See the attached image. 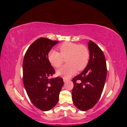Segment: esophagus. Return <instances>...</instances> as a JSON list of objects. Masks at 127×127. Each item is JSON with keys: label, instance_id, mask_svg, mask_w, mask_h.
<instances>
[{"label": "esophagus", "instance_id": "1", "mask_svg": "<svg viewBox=\"0 0 127 127\" xmlns=\"http://www.w3.org/2000/svg\"><path fill=\"white\" fill-rule=\"evenodd\" d=\"M63 80H64V83H66V82L68 81V79L67 78H63Z\"/></svg>", "mask_w": 127, "mask_h": 127}]
</instances>
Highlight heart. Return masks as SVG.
Returning <instances> with one entry per match:
<instances>
[{
	"label": "heart",
	"instance_id": "obj_1",
	"mask_svg": "<svg viewBox=\"0 0 127 127\" xmlns=\"http://www.w3.org/2000/svg\"><path fill=\"white\" fill-rule=\"evenodd\" d=\"M60 52L51 50L48 53V59L53 67H59L64 58L66 59L67 64L57 70L58 75L69 77L77 71L84 70L89 62L90 54L87 48L83 45L67 42L59 47Z\"/></svg>",
	"mask_w": 127,
	"mask_h": 127
}]
</instances>
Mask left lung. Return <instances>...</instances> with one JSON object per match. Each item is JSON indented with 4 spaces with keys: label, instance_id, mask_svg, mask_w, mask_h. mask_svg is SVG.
Instances as JSON below:
<instances>
[{
    "label": "left lung",
    "instance_id": "8db88e82",
    "mask_svg": "<svg viewBox=\"0 0 127 127\" xmlns=\"http://www.w3.org/2000/svg\"><path fill=\"white\" fill-rule=\"evenodd\" d=\"M88 47L90 57L87 66L72 79L74 83L72 90L73 102L77 108L83 111L92 108L98 102L104 86L107 74L105 58L102 50L91 40L88 43Z\"/></svg>",
    "mask_w": 127,
    "mask_h": 127
}]
</instances>
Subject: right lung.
I'll return each instance as SVG.
<instances>
[{
	"instance_id": "obj_1",
	"label": "right lung",
	"mask_w": 127,
	"mask_h": 127,
	"mask_svg": "<svg viewBox=\"0 0 127 127\" xmlns=\"http://www.w3.org/2000/svg\"><path fill=\"white\" fill-rule=\"evenodd\" d=\"M59 41L41 37L26 51L23 63V80L30 99L42 111L52 109L59 100L62 78H50L55 73L48 59L49 52Z\"/></svg>"
}]
</instances>
